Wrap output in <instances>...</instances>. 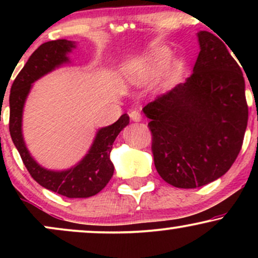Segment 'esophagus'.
<instances>
[{
  "label": "esophagus",
  "mask_w": 258,
  "mask_h": 258,
  "mask_svg": "<svg viewBox=\"0 0 258 258\" xmlns=\"http://www.w3.org/2000/svg\"><path fill=\"white\" fill-rule=\"evenodd\" d=\"M130 117H131L133 121H136V122H138V121H141L142 119V115L138 110H131L130 111Z\"/></svg>",
  "instance_id": "esophagus-1"
}]
</instances>
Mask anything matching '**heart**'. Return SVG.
<instances>
[{"instance_id": "b5f03b06", "label": "heart", "mask_w": 258, "mask_h": 258, "mask_svg": "<svg viewBox=\"0 0 258 258\" xmlns=\"http://www.w3.org/2000/svg\"><path fill=\"white\" fill-rule=\"evenodd\" d=\"M168 57V52L166 49H156L149 57L144 59H138V60L132 61L126 67V73L128 79L132 82L144 81L150 74L159 70L160 68L164 67L165 61Z\"/></svg>"}]
</instances>
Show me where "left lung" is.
Masks as SVG:
<instances>
[{
  "mask_svg": "<svg viewBox=\"0 0 258 258\" xmlns=\"http://www.w3.org/2000/svg\"><path fill=\"white\" fill-rule=\"evenodd\" d=\"M200 52L184 84L143 108L154 164L177 188H198L223 176L240 153L248 108L235 59L217 36L198 32Z\"/></svg>",
  "mask_w": 258,
  "mask_h": 258,
  "instance_id": "obj_1",
  "label": "left lung"
}]
</instances>
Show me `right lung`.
Returning a JSON list of instances; mask_svg holds the SVG:
<instances>
[{"label":"right lung","mask_w":258,"mask_h":258,"mask_svg":"<svg viewBox=\"0 0 258 258\" xmlns=\"http://www.w3.org/2000/svg\"><path fill=\"white\" fill-rule=\"evenodd\" d=\"M75 42L55 40L44 42L35 51L14 80L10 94V132L26 170L40 185L67 198H90L108 184L114 173L110 152L115 138L130 123L127 114L110 126L98 130L91 149L78 165L65 171L47 170L37 164L25 146L22 132L23 109L31 86L36 80L68 63L67 54Z\"/></svg>","instance_id":"right-lung-1"}]
</instances>
